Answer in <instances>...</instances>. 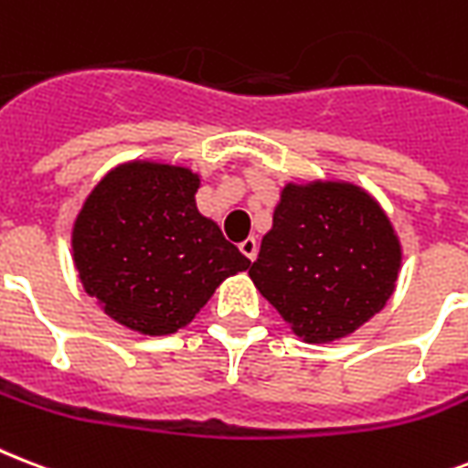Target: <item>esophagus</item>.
<instances>
[{
  "mask_svg": "<svg viewBox=\"0 0 468 468\" xmlns=\"http://www.w3.org/2000/svg\"><path fill=\"white\" fill-rule=\"evenodd\" d=\"M238 248H240V252L248 260H255V255H258V242H255V238H248V240H242Z\"/></svg>",
  "mask_w": 468,
  "mask_h": 468,
  "instance_id": "34e87169",
  "label": "esophagus"
}]
</instances>
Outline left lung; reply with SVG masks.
Instances as JSON below:
<instances>
[{
    "instance_id": "8db88e82",
    "label": "left lung",
    "mask_w": 468,
    "mask_h": 468,
    "mask_svg": "<svg viewBox=\"0 0 468 468\" xmlns=\"http://www.w3.org/2000/svg\"><path fill=\"white\" fill-rule=\"evenodd\" d=\"M402 248L380 203L348 181L287 184L250 280L306 344L373 319L395 292Z\"/></svg>"
}]
</instances>
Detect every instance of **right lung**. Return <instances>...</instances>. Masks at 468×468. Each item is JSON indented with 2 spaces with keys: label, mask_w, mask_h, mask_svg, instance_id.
<instances>
[{
  "label": "right lung",
  "mask_w": 468,
  "mask_h": 468,
  "mask_svg": "<svg viewBox=\"0 0 468 468\" xmlns=\"http://www.w3.org/2000/svg\"><path fill=\"white\" fill-rule=\"evenodd\" d=\"M201 178L186 166L127 162L107 171L73 223L83 290L127 329H184L226 277L250 260L196 208Z\"/></svg>",
  "instance_id": "add662e5"
}]
</instances>
